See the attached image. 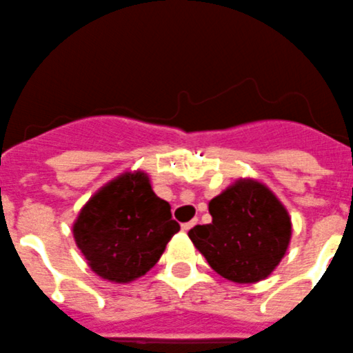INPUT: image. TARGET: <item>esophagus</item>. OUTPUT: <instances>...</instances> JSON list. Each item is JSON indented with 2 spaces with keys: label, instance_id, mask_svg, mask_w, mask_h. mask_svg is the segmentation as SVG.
<instances>
[{
  "label": "esophagus",
  "instance_id": "1",
  "mask_svg": "<svg viewBox=\"0 0 353 353\" xmlns=\"http://www.w3.org/2000/svg\"><path fill=\"white\" fill-rule=\"evenodd\" d=\"M196 225H197V218H194V220L185 221V223H182V230H185V232H189V230L192 229V227H196Z\"/></svg>",
  "mask_w": 353,
  "mask_h": 353
}]
</instances>
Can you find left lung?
<instances>
[{
  "mask_svg": "<svg viewBox=\"0 0 353 353\" xmlns=\"http://www.w3.org/2000/svg\"><path fill=\"white\" fill-rule=\"evenodd\" d=\"M213 221L189 230L194 246L216 274L234 283H258L283 260L291 220L261 183L244 180L210 203Z\"/></svg>",
  "mask_w": 353,
  "mask_h": 353,
  "instance_id": "1",
  "label": "left lung"
}]
</instances>
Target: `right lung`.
Listing matches in <instances>:
<instances>
[{
    "mask_svg": "<svg viewBox=\"0 0 353 353\" xmlns=\"http://www.w3.org/2000/svg\"><path fill=\"white\" fill-rule=\"evenodd\" d=\"M74 239L95 274L130 283L149 272L180 230L170 204L152 192L142 171L124 173L86 203Z\"/></svg>",
    "mask_w": 353,
    "mask_h": 353,
    "instance_id": "add662e5",
    "label": "right lung"
}]
</instances>
